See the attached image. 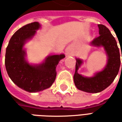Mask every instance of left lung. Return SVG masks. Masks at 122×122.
<instances>
[{"label":"left lung","mask_w":122,"mask_h":122,"mask_svg":"<svg viewBox=\"0 0 122 122\" xmlns=\"http://www.w3.org/2000/svg\"><path fill=\"white\" fill-rule=\"evenodd\" d=\"M98 27L100 35L93 39L91 44L95 46L104 47L108 56L107 66L103 71L97 73L93 77L87 78L82 76L77 72L82 61L79 59H76V62L74 84L78 90L87 93H99L108 87L118 74L120 66L121 53L120 54L115 38L106 26L99 24Z\"/></svg>","instance_id":"8db88e82"}]
</instances>
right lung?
Instances as JSON below:
<instances>
[{"mask_svg": "<svg viewBox=\"0 0 122 122\" xmlns=\"http://www.w3.org/2000/svg\"><path fill=\"white\" fill-rule=\"evenodd\" d=\"M40 27L38 22L24 25L15 32L8 43L5 55L7 73L15 84L28 92L35 93L47 89L56 78V66L64 54L50 56L39 65H30L25 61L23 45L35 35Z\"/></svg>", "mask_w": 122, "mask_h": 122, "instance_id": "obj_1", "label": "right lung"}]
</instances>
